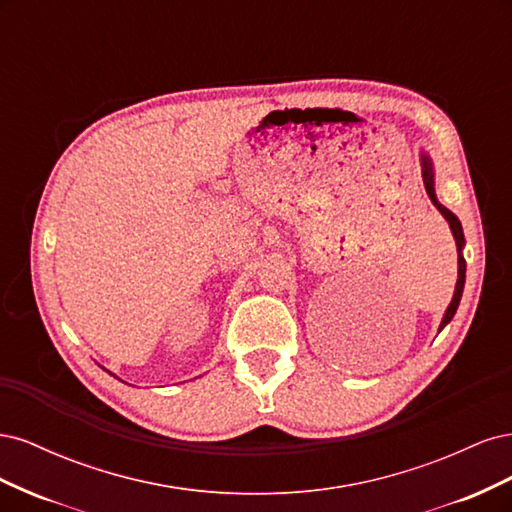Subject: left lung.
Masks as SVG:
<instances>
[{"label": "left lung", "mask_w": 512, "mask_h": 512, "mask_svg": "<svg viewBox=\"0 0 512 512\" xmlns=\"http://www.w3.org/2000/svg\"><path fill=\"white\" fill-rule=\"evenodd\" d=\"M421 160H423V181H425V190H427V194H429V198H431V203L438 207V211L444 215V220L448 222V226H451V230H453V237H455V243H457V252H459V275H457V286H455L453 301H451V305H448L446 314H444V318H442V324H440V331H442V329L446 327V324L453 320V316H455V312H457V307H459V301H461L463 284H466V260H463V256H461L463 243H466V241H463V230H461L459 220L455 218V215H453L451 211H448L446 207H442V205L438 203L436 190H433V170H431V162H429V158H427V156H423Z\"/></svg>", "instance_id": "obj_1"}]
</instances>
